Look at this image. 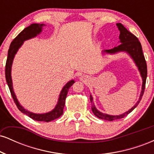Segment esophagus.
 Masks as SVG:
<instances>
[{
  "label": "esophagus",
  "instance_id": "1",
  "mask_svg": "<svg viewBox=\"0 0 154 154\" xmlns=\"http://www.w3.org/2000/svg\"><path fill=\"white\" fill-rule=\"evenodd\" d=\"M80 79L83 82H85V81H87V79H86V77H85V76H82V77H80Z\"/></svg>",
  "mask_w": 154,
  "mask_h": 154
}]
</instances>
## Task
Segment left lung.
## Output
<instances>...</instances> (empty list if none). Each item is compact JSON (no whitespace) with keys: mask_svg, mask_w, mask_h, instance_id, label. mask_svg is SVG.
Wrapping results in <instances>:
<instances>
[{"mask_svg":"<svg viewBox=\"0 0 154 154\" xmlns=\"http://www.w3.org/2000/svg\"><path fill=\"white\" fill-rule=\"evenodd\" d=\"M116 25H117L118 29H119L120 32L119 40L121 44H119L117 46L113 48L109 49V50H104V52L108 53V54H114V53L119 52V51H126L127 53H128L131 56V57L133 59L134 61H135L136 65L138 67V69L140 72L141 77H142L143 79V85L142 91H141L139 100L137 101V103L131 109L125 112V114L118 116L109 115V114H103V113L98 111L95 109L94 103L93 102L92 95H90V99H91V102L92 103L91 109L93 114L97 117L100 118L101 119L106 120V121H114V120L116 119H122V118L126 116L128 114L134 110V109L140 103L141 98H142L143 95L145 88H146V77H147V64H146V59H145L143 53L142 46H141V44L140 43L138 39H137L135 35H134L130 32H129L121 23H118V24H116Z\"/></svg>","mask_w":154,"mask_h":154,"instance_id":"8db88e82","label":"left lung"}]
</instances>
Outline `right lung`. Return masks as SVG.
Returning a JSON list of instances; mask_svg holds the SVG:
<instances>
[{
	"mask_svg": "<svg viewBox=\"0 0 154 154\" xmlns=\"http://www.w3.org/2000/svg\"><path fill=\"white\" fill-rule=\"evenodd\" d=\"M45 26L44 24H31L30 26H27L25 29H23V30L14 39L13 41L11 43L9 49H8V57H7L6 63L5 75H6V79L7 84H8V88H9L11 94L14 101V103L16 105H17L19 110L22 111V113H24L26 115L29 116V117L32 118V119L36 120V121L46 122H48L58 119V118H59L60 116L62 115L63 108H64L65 106V100H66V98L67 93H68L69 89L72 85L75 83V81H69V82L67 83L66 85L63 88L62 91H61V93H60L59 101H58L57 105L55 107L54 110L50 111V112L48 113H46V114H37L25 110V109L19 104L17 98H16L14 92L13 86H12L11 76V65L12 62H13V59L14 58L15 54H17L18 49L21 47V45H22L23 42H24V40H28V39H30L32 38H34V37L37 36V35H38L39 33L42 31V28H43V26Z\"/></svg>",
	"mask_w": 154,
	"mask_h": 154,
	"instance_id": "right-lung-1",
	"label": "right lung"
}]
</instances>
